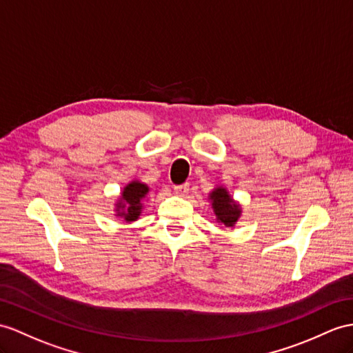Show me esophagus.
I'll list each match as a JSON object with an SVG mask.
<instances>
[{
  "mask_svg": "<svg viewBox=\"0 0 353 353\" xmlns=\"http://www.w3.org/2000/svg\"><path fill=\"white\" fill-rule=\"evenodd\" d=\"M188 188H190V184L188 183H184V184H179V185H175L174 190L178 196H185L188 193Z\"/></svg>",
  "mask_w": 353,
  "mask_h": 353,
  "instance_id": "esophagus-1",
  "label": "esophagus"
}]
</instances>
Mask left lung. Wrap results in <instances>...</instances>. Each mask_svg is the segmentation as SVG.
Returning <instances> with one entry per match:
<instances>
[{
    "instance_id": "obj_1",
    "label": "left lung",
    "mask_w": 353,
    "mask_h": 353,
    "mask_svg": "<svg viewBox=\"0 0 353 353\" xmlns=\"http://www.w3.org/2000/svg\"><path fill=\"white\" fill-rule=\"evenodd\" d=\"M210 197L212 201V208H214V212H216L217 220L228 228L234 226L235 221L239 217V208L238 205L232 202L230 196L228 194L225 188L221 187L216 188Z\"/></svg>"
}]
</instances>
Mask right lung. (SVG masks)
I'll list each match as a JSON object with an SVG mask.
<instances>
[{"mask_svg":"<svg viewBox=\"0 0 353 353\" xmlns=\"http://www.w3.org/2000/svg\"><path fill=\"white\" fill-rule=\"evenodd\" d=\"M147 193H148V187L145 184H141L137 181H133L128 184L121 194L124 202L118 205L119 208H125L127 206V211H121L118 216H123L125 219V221H134L137 217H139L141 210H142L141 201L143 199Z\"/></svg>","mask_w":353,"mask_h":353,"instance_id":"add662e5","label":"right lung"}]
</instances>
